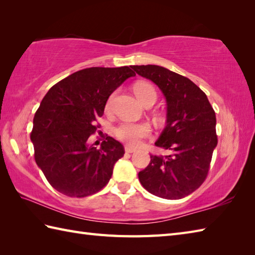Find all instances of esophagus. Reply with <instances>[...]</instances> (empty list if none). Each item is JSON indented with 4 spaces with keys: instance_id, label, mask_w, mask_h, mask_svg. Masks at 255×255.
I'll return each instance as SVG.
<instances>
[{
    "instance_id": "34e87169",
    "label": "esophagus",
    "mask_w": 255,
    "mask_h": 255,
    "mask_svg": "<svg viewBox=\"0 0 255 255\" xmlns=\"http://www.w3.org/2000/svg\"><path fill=\"white\" fill-rule=\"evenodd\" d=\"M125 151H126L127 153H132V152H136L137 149H136V148L129 147V145H126V147H125Z\"/></svg>"
}]
</instances>
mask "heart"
<instances>
[{
    "instance_id": "obj_1",
    "label": "heart",
    "mask_w": 255,
    "mask_h": 255,
    "mask_svg": "<svg viewBox=\"0 0 255 255\" xmlns=\"http://www.w3.org/2000/svg\"><path fill=\"white\" fill-rule=\"evenodd\" d=\"M133 92L136 94L137 99L142 103L143 105L148 104L149 102H155L156 100V92L152 84L145 81H139L133 85ZM113 96L110 97L107 101L106 108H110L112 104ZM116 137L122 140V141L126 142L129 145H133L136 147L143 138H147L151 133V128L148 124L145 123H123L115 128Z\"/></svg>"
}]
</instances>
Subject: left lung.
Instances as JSON below:
<instances>
[{"mask_svg": "<svg viewBox=\"0 0 255 255\" xmlns=\"http://www.w3.org/2000/svg\"><path fill=\"white\" fill-rule=\"evenodd\" d=\"M152 81L166 101V126L155 145L169 155H150L138 173L141 185L165 199H180L202 185L217 145L216 114L207 96L191 80L169 69L148 64L131 67Z\"/></svg>", "mask_w": 255, "mask_h": 255, "instance_id": "obj_1", "label": "left lung"}]
</instances>
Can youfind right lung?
<instances>
[{"instance_id":"obj_1","label":"right lung","mask_w":255,"mask_h":255,"mask_svg":"<svg viewBox=\"0 0 255 255\" xmlns=\"http://www.w3.org/2000/svg\"><path fill=\"white\" fill-rule=\"evenodd\" d=\"M129 67L80 70L55 84L34 117L30 140L35 161L50 185L70 197L95 194L110 182L123 144L107 136L101 148L89 143L108 97L128 78Z\"/></svg>"}]
</instances>
